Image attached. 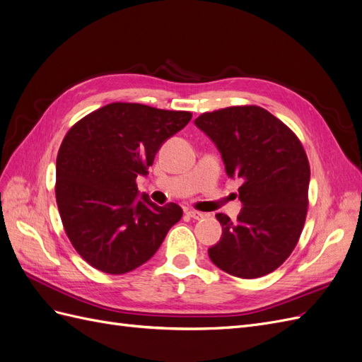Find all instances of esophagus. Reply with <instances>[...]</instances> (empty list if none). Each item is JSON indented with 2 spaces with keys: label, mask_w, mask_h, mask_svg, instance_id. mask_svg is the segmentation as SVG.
Segmentation results:
<instances>
[{
  "label": "esophagus",
  "mask_w": 362,
  "mask_h": 362,
  "mask_svg": "<svg viewBox=\"0 0 362 362\" xmlns=\"http://www.w3.org/2000/svg\"><path fill=\"white\" fill-rule=\"evenodd\" d=\"M187 216L192 217V218H196V221H201V218L205 217L204 213L201 211H196V210H187Z\"/></svg>",
  "instance_id": "esophagus-1"
}]
</instances>
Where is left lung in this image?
Segmentation results:
<instances>
[{
    "mask_svg": "<svg viewBox=\"0 0 362 362\" xmlns=\"http://www.w3.org/2000/svg\"><path fill=\"white\" fill-rule=\"evenodd\" d=\"M194 124L221 151L228 177L243 182V210L235 222L216 214L222 238L208 255L233 276H264L290 257L302 234L311 173L306 152L282 120L258 105L206 112Z\"/></svg>",
    "mask_w": 362,
    "mask_h": 362,
    "instance_id": "left-lung-1",
    "label": "left lung"
}]
</instances>
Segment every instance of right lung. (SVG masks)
<instances>
[{
	"label": "right lung",
	"mask_w": 362,
	"mask_h": 362,
	"mask_svg": "<svg viewBox=\"0 0 362 362\" xmlns=\"http://www.w3.org/2000/svg\"><path fill=\"white\" fill-rule=\"evenodd\" d=\"M190 112L112 103L89 113L64 136L56 164L62 223L84 261L122 275L156 254L181 206L137 198V175H146L157 151L190 122Z\"/></svg>",
	"instance_id": "add662e5"
}]
</instances>
